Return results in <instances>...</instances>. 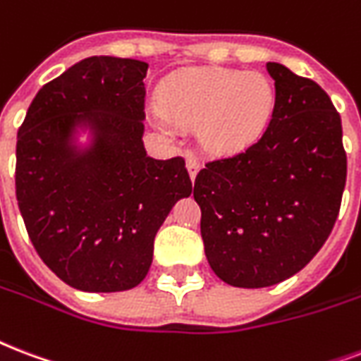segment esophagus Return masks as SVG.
<instances>
[{"mask_svg": "<svg viewBox=\"0 0 361 361\" xmlns=\"http://www.w3.org/2000/svg\"><path fill=\"white\" fill-rule=\"evenodd\" d=\"M185 164H187V172H189V178H191V180H195L200 170V162L197 161V159L189 157V159L185 161Z\"/></svg>", "mask_w": 361, "mask_h": 361, "instance_id": "esophagus-1", "label": "esophagus"}]
</instances>
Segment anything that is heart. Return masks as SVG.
<instances>
[{"label": "heart", "instance_id": "obj_1", "mask_svg": "<svg viewBox=\"0 0 361 361\" xmlns=\"http://www.w3.org/2000/svg\"><path fill=\"white\" fill-rule=\"evenodd\" d=\"M162 106L151 109L153 125L169 136L197 125V136L212 155L246 149L265 132L274 109V87L261 73L224 68L183 71L164 82Z\"/></svg>", "mask_w": 361, "mask_h": 361}]
</instances>
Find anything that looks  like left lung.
<instances>
[{"label": "left lung", "mask_w": 361, "mask_h": 361, "mask_svg": "<svg viewBox=\"0 0 361 361\" xmlns=\"http://www.w3.org/2000/svg\"><path fill=\"white\" fill-rule=\"evenodd\" d=\"M274 111L242 153L208 162L195 180L212 271L235 288L284 282L324 246L346 183L343 126L320 85L279 62Z\"/></svg>", "instance_id": "obj_1"}]
</instances>
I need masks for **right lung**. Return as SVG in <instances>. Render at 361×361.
<instances>
[{
    "mask_svg": "<svg viewBox=\"0 0 361 361\" xmlns=\"http://www.w3.org/2000/svg\"><path fill=\"white\" fill-rule=\"evenodd\" d=\"M132 59L90 56L35 94L16 136V200L37 254L81 291L136 288L157 231L192 192L181 157L144 147V77Z\"/></svg>",
    "mask_w": 361,
    "mask_h": 361,
    "instance_id": "1",
    "label": "right lung"
}]
</instances>
